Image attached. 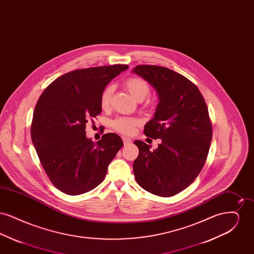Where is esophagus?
Returning a JSON list of instances; mask_svg holds the SVG:
<instances>
[{
    "label": "esophagus",
    "instance_id": "34e87169",
    "mask_svg": "<svg viewBox=\"0 0 254 254\" xmlns=\"http://www.w3.org/2000/svg\"><path fill=\"white\" fill-rule=\"evenodd\" d=\"M123 142H124V145H130L132 143V141L127 137H123Z\"/></svg>",
    "mask_w": 254,
    "mask_h": 254
}]
</instances>
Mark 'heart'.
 Returning <instances> with one entry per match:
<instances>
[{"label":"heart","instance_id":"heart-1","mask_svg":"<svg viewBox=\"0 0 254 254\" xmlns=\"http://www.w3.org/2000/svg\"><path fill=\"white\" fill-rule=\"evenodd\" d=\"M125 86L127 89V91L131 94V96L138 102L145 100L150 92L149 85L144 79L139 77H132L127 79L125 82ZM112 93H113L112 85L107 86L103 90L100 98V105H101V108L104 110H108L110 108ZM138 125H139L138 120L128 118V117H120L112 122V127L115 130L127 135L132 134Z\"/></svg>","mask_w":254,"mask_h":254}]
</instances>
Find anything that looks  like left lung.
<instances>
[{
  "label": "left lung",
  "instance_id": "obj_1",
  "mask_svg": "<svg viewBox=\"0 0 254 254\" xmlns=\"http://www.w3.org/2000/svg\"><path fill=\"white\" fill-rule=\"evenodd\" d=\"M156 90L159 103L145 136L161 139L154 150L136 140L139 155L133 163L135 179L146 191L170 197L188 188L205 165L212 126L205 99L188 78L169 68L140 64L133 68Z\"/></svg>",
  "mask_w": 254,
  "mask_h": 254
}]
</instances>
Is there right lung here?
<instances>
[{"mask_svg":"<svg viewBox=\"0 0 254 254\" xmlns=\"http://www.w3.org/2000/svg\"><path fill=\"white\" fill-rule=\"evenodd\" d=\"M127 68L113 64L65 73L39 98L31 140L50 181L62 192L80 195L95 189L124 145L115 133L94 143L85 136V124L102 112L100 98L107 85Z\"/></svg>","mask_w":254,"mask_h":254,"instance_id":"1","label":"right lung"}]
</instances>
